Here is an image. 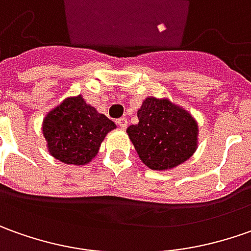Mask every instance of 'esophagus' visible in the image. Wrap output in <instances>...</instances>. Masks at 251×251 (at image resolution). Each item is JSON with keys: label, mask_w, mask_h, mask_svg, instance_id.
I'll use <instances>...</instances> for the list:
<instances>
[{"label": "esophagus", "mask_w": 251, "mask_h": 251, "mask_svg": "<svg viewBox=\"0 0 251 251\" xmlns=\"http://www.w3.org/2000/svg\"><path fill=\"white\" fill-rule=\"evenodd\" d=\"M117 124L121 129H126L127 127V119L126 118H121V119H118Z\"/></svg>", "instance_id": "obj_1"}]
</instances>
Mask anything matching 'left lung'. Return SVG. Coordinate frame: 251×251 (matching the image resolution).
I'll use <instances>...</instances> for the list:
<instances>
[{
  "label": "left lung",
  "mask_w": 251,
  "mask_h": 251,
  "mask_svg": "<svg viewBox=\"0 0 251 251\" xmlns=\"http://www.w3.org/2000/svg\"><path fill=\"white\" fill-rule=\"evenodd\" d=\"M139 124L126 129L142 162L152 171H169L187 161L199 147V124L169 99L147 97L137 109Z\"/></svg>",
  "instance_id": "8db88e82"
}]
</instances>
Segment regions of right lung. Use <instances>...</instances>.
<instances>
[{
    "label": "right lung",
    "mask_w": 251,
    "mask_h": 251,
    "mask_svg": "<svg viewBox=\"0 0 251 251\" xmlns=\"http://www.w3.org/2000/svg\"><path fill=\"white\" fill-rule=\"evenodd\" d=\"M117 125L87 104L82 94L66 97L43 119L48 152L66 165H87Z\"/></svg>",
    "instance_id": "obj_1"
}]
</instances>
